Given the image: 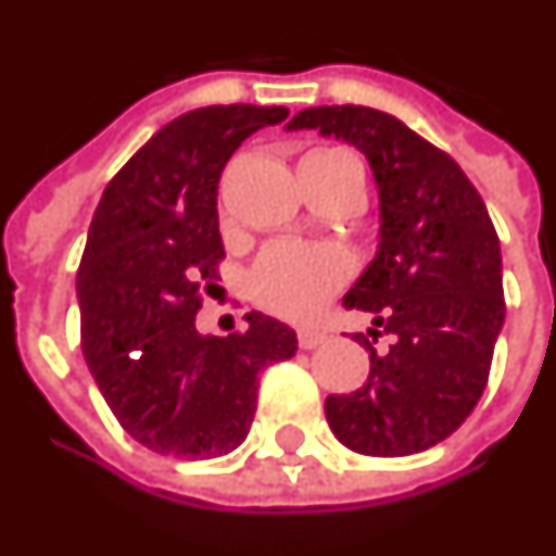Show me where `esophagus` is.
I'll use <instances>...</instances> for the list:
<instances>
[{
  "label": "esophagus",
  "mask_w": 556,
  "mask_h": 556,
  "mask_svg": "<svg viewBox=\"0 0 556 556\" xmlns=\"http://www.w3.org/2000/svg\"><path fill=\"white\" fill-rule=\"evenodd\" d=\"M325 331H316V328H304V331H298V345L301 349H316V345L325 343Z\"/></svg>",
  "instance_id": "1"
}]
</instances>
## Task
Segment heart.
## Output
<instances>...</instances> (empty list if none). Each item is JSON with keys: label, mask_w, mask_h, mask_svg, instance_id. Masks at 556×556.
Listing matches in <instances>:
<instances>
[{"label": "heart", "mask_w": 556, "mask_h": 556, "mask_svg": "<svg viewBox=\"0 0 556 556\" xmlns=\"http://www.w3.org/2000/svg\"><path fill=\"white\" fill-rule=\"evenodd\" d=\"M304 162L340 165L358 162L343 147H325L309 153ZM301 162V165H304ZM349 277L345 258L331 247L318 243H274L267 247L250 270V291L255 304L282 318H306L331 298Z\"/></svg>", "instance_id": "1"}]
</instances>
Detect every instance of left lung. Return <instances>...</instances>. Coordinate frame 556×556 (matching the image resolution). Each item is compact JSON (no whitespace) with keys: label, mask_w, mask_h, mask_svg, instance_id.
Masks as SVG:
<instances>
[{"label":"left lung","mask_w":556,"mask_h":556,"mask_svg":"<svg viewBox=\"0 0 556 556\" xmlns=\"http://www.w3.org/2000/svg\"><path fill=\"white\" fill-rule=\"evenodd\" d=\"M289 129H318L370 159L382 201L379 255L343 298L372 316L355 333L370 376L331 394L325 415L345 448L425 452L467 421L488 386L506 318L500 238L484 201L445 150L364 104L309 108Z\"/></svg>","instance_id":"8db88e82"}]
</instances>
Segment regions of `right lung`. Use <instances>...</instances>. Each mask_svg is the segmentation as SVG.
I'll return each instance as SVG.
<instances>
[{"mask_svg":"<svg viewBox=\"0 0 556 556\" xmlns=\"http://www.w3.org/2000/svg\"><path fill=\"white\" fill-rule=\"evenodd\" d=\"M286 108L213 104L170 119L104 189L77 267L80 349L131 440L207 460L247 440L267 364L291 358L289 325L201 337L195 316L225 258L216 189L225 162Z\"/></svg>","mask_w":556,"mask_h":556,"instance_id":"add662e5","label":"right lung"}]
</instances>
